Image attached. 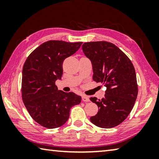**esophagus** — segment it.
Segmentation results:
<instances>
[{
    "mask_svg": "<svg viewBox=\"0 0 159 159\" xmlns=\"http://www.w3.org/2000/svg\"><path fill=\"white\" fill-rule=\"evenodd\" d=\"M82 100L83 102H89L90 98H89V97H88L86 95H83L82 96Z\"/></svg>",
    "mask_w": 159,
    "mask_h": 159,
    "instance_id": "obj_1",
    "label": "esophagus"
}]
</instances>
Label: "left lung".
Returning a JSON list of instances; mask_svg holds the SVG:
<instances>
[{
	"mask_svg": "<svg viewBox=\"0 0 159 159\" xmlns=\"http://www.w3.org/2000/svg\"><path fill=\"white\" fill-rule=\"evenodd\" d=\"M82 49L92 62L93 80L107 87L104 98H90L98 107V114L90 117V121L99 128L116 127L128 117L138 97L133 64L111 43L87 42L83 44Z\"/></svg>",
	"mask_w": 159,
	"mask_h": 159,
	"instance_id": "8db88e82",
	"label": "left lung"
}]
</instances>
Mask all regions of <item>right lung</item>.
<instances>
[{
	"label": "right lung",
	"mask_w": 159,
	"mask_h": 159,
	"mask_svg": "<svg viewBox=\"0 0 159 159\" xmlns=\"http://www.w3.org/2000/svg\"><path fill=\"white\" fill-rule=\"evenodd\" d=\"M82 43L48 41L36 48L24 64L21 98L31 118L43 127H60L69 119L71 107L80 103V96L58 90L55 81L62 76L64 60Z\"/></svg>",
	"instance_id": "obj_1"
}]
</instances>
